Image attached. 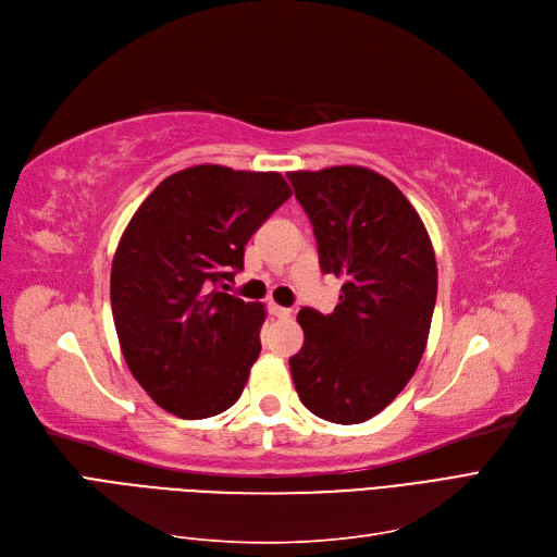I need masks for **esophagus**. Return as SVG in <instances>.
Returning <instances> with one entry per match:
<instances>
[{
  "mask_svg": "<svg viewBox=\"0 0 557 557\" xmlns=\"http://www.w3.org/2000/svg\"><path fill=\"white\" fill-rule=\"evenodd\" d=\"M268 312H271L273 317H277V319H289L294 312L289 310V307H280V305H275V302H271L268 305Z\"/></svg>",
  "mask_w": 557,
  "mask_h": 557,
  "instance_id": "1",
  "label": "esophagus"
}]
</instances>
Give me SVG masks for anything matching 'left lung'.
I'll return each mask as SVG.
<instances>
[{"instance_id": "left-lung-1", "label": "left lung", "mask_w": 557, "mask_h": 557, "mask_svg": "<svg viewBox=\"0 0 557 557\" xmlns=\"http://www.w3.org/2000/svg\"><path fill=\"white\" fill-rule=\"evenodd\" d=\"M286 176L314 226L321 271L342 280L333 314L298 312L296 393L327 422L360 424L401 393L422 360L438 292L434 245L397 185L372 170L339 164Z\"/></svg>"}]
</instances>
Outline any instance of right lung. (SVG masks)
I'll use <instances>...</instances> for the list:
<instances>
[{
	"label": "right lung",
	"mask_w": 557,
	"mask_h": 557,
	"mask_svg": "<svg viewBox=\"0 0 557 557\" xmlns=\"http://www.w3.org/2000/svg\"><path fill=\"white\" fill-rule=\"evenodd\" d=\"M289 197L277 172L197 164L128 222L110 275L114 325L135 381L168 413L201 420L238 401L265 310L218 284L243 271L247 240Z\"/></svg>",
	"instance_id": "1"
}]
</instances>
